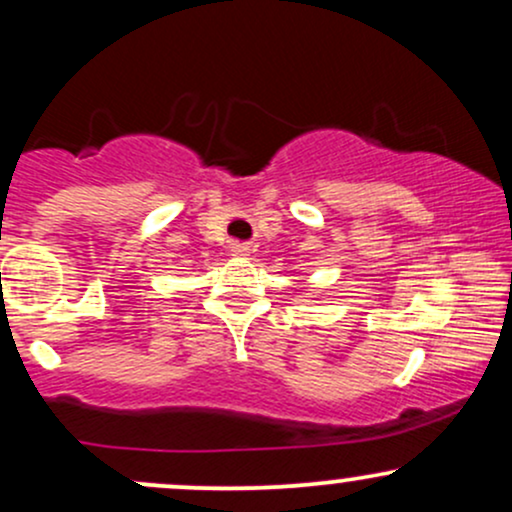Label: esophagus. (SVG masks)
<instances>
[{"instance_id":"obj_1","label":"esophagus","mask_w":512,"mask_h":512,"mask_svg":"<svg viewBox=\"0 0 512 512\" xmlns=\"http://www.w3.org/2000/svg\"><path fill=\"white\" fill-rule=\"evenodd\" d=\"M233 255L236 257H248L250 255V245H245V243H236L233 245Z\"/></svg>"}]
</instances>
